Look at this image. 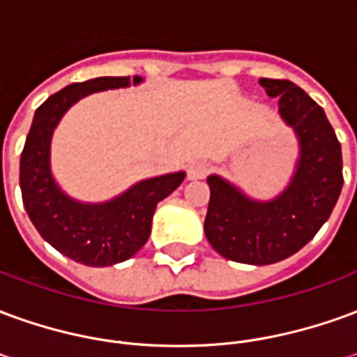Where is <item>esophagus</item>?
<instances>
[{"label": "esophagus", "instance_id": "obj_1", "mask_svg": "<svg viewBox=\"0 0 357 357\" xmlns=\"http://www.w3.org/2000/svg\"><path fill=\"white\" fill-rule=\"evenodd\" d=\"M210 172V164L206 160H197L189 166V170H187V176L189 179H202L206 174Z\"/></svg>", "mask_w": 357, "mask_h": 357}]
</instances>
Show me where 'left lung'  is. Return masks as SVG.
Returning a JSON list of instances; mask_svg holds the SVG:
<instances>
[{"mask_svg":"<svg viewBox=\"0 0 357 357\" xmlns=\"http://www.w3.org/2000/svg\"><path fill=\"white\" fill-rule=\"evenodd\" d=\"M279 116L298 139L289 183L273 199H252L241 187L210 174L204 233L218 255L252 266L281 262L314 239L329 220L342 189V153L323 109L289 80L260 78Z\"/></svg>","mask_w":357,"mask_h":357,"instance_id":"1","label":"left lung"}]
</instances>
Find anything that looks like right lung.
<instances>
[{"instance_id": "1", "label": "right lung", "mask_w": 357, "mask_h": 357, "mask_svg": "<svg viewBox=\"0 0 357 357\" xmlns=\"http://www.w3.org/2000/svg\"><path fill=\"white\" fill-rule=\"evenodd\" d=\"M141 82V76H102L51 95L36 110L20 155V191L28 218L51 247L84 266L105 268L139 252L151 235L156 204L185 179V172H172L141 179L109 201L84 202L63 191L51 172V139L66 110L91 93Z\"/></svg>"}]
</instances>
